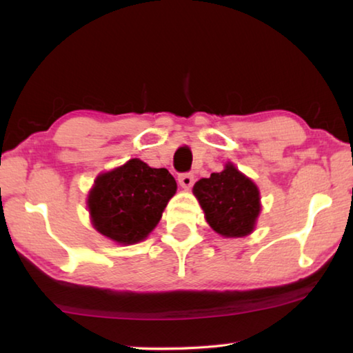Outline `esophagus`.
<instances>
[{
    "label": "esophagus",
    "instance_id": "esophagus-1",
    "mask_svg": "<svg viewBox=\"0 0 353 353\" xmlns=\"http://www.w3.org/2000/svg\"><path fill=\"white\" fill-rule=\"evenodd\" d=\"M177 181H179V185H181L182 188L190 190L191 187H193V183H194V176L190 174V172H185V174L179 176Z\"/></svg>",
    "mask_w": 353,
    "mask_h": 353
}]
</instances>
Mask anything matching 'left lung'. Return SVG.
Listing matches in <instances>:
<instances>
[{"label":"left lung","instance_id":"obj_1","mask_svg":"<svg viewBox=\"0 0 353 353\" xmlns=\"http://www.w3.org/2000/svg\"><path fill=\"white\" fill-rule=\"evenodd\" d=\"M193 193L204 210L207 223L225 238L246 236L254 230L260 214V191L256 185L227 163L221 172L194 183Z\"/></svg>","mask_w":353,"mask_h":353}]
</instances>
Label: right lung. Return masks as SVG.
Instances as JSON below:
<instances>
[{"mask_svg": "<svg viewBox=\"0 0 353 353\" xmlns=\"http://www.w3.org/2000/svg\"><path fill=\"white\" fill-rule=\"evenodd\" d=\"M176 190L168 170L130 159L94 181L87 199L92 224L118 244L140 243L159 224Z\"/></svg>", "mask_w": 353, "mask_h": 353, "instance_id": "add662e5", "label": "right lung"}]
</instances>
